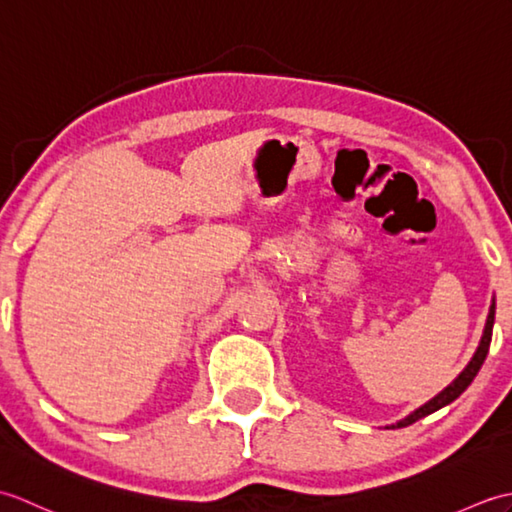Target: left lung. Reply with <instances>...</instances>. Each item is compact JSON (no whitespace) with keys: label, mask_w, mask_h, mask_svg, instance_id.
I'll list each match as a JSON object with an SVG mask.
<instances>
[{"label":"left lung","mask_w":512,"mask_h":512,"mask_svg":"<svg viewBox=\"0 0 512 512\" xmlns=\"http://www.w3.org/2000/svg\"><path fill=\"white\" fill-rule=\"evenodd\" d=\"M493 323H495V299H493V303H491V310H488V319H486V325H484V334H482V341H480V345H477V350H475V354H473V358L469 361V365H466L462 372H460V376L453 380V383L449 385V387H444L440 394L436 396V398H431L429 402H424V405L420 407V409H416L413 413H409L407 418H402L400 422H396V424H391V427H387V429H400V427H409V424H413L416 420H420V418H424V416H429V413H433V411H438V409H442V407H447L449 402H453L455 398H458L462 391L469 387L471 383H473V378L477 376V372H480V367H482V363L486 361V354H488V347H491V336H493Z\"/></svg>","instance_id":"obj_1"}]
</instances>
